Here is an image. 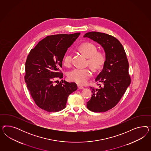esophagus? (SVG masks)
<instances>
[{
  "label": "esophagus",
  "mask_w": 151,
  "mask_h": 151,
  "mask_svg": "<svg viewBox=\"0 0 151 151\" xmlns=\"http://www.w3.org/2000/svg\"><path fill=\"white\" fill-rule=\"evenodd\" d=\"M78 90H82L84 88V87H82V86H80V85H78Z\"/></svg>",
  "instance_id": "obj_1"
}]
</instances>
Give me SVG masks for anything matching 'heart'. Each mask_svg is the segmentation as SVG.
Returning <instances> with one entry per match:
<instances>
[{
    "label": "heart",
    "instance_id": "heart-1",
    "mask_svg": "<svg viewBox=\"0 0 151 151\" xmlns=\"http://www.w3.org/2000/svg\"><path fill=\"white\" fill-rule=\"evenodd\" d=\"M79 49L86 57L88 58V64L96 70L101 69L105 63V56L97 52V47L90 42L83 43L79 46ZM72 55L67 53L64 56L63 63L65 66H69L71 62ZM92 71L88 68H75L68 73V78L73 81L83 85L91 76Z\"/></svg>",
    "mask_w": 151,
    "mask_h": 151
}]
</instances>
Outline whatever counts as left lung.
<instances>
[{
	"label": "left lung",
	"instance_id": "8db88e82",
	"mask_svg": "<svg viewBox=\"0 0 151 151\" xmlns=\"http://www.w3.org/2000/svg\"><path fill=\"white\" fill-rule=\"evenodd\" d=\"M99 44L105 52L103 69L96 77L99 88L91 87V99L87 109L92 112H104L116 105L131 83L128 60L124 47L114 37L102 32H91L83 36Z\"/></svg>",
	"mask_w": 151,
	"mask_h": 151
}]
</instances>
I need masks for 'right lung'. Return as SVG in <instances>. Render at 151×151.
Instances as JSON below:
<instances>
[{
    "label": "right lung",
    "mask_w": 151,
    "mask_h": 151,
    "mask_svg": "<svg viewBox=\"0 0 151 151\" xmlns=\"http://www.w3.org/2000/svg\"><path fill=\"white\" fill-rule=\"evenodd\" d=\"M80 32L46 37L30 51L25 63V81L37 105L47 112H58L66 107L69 95L78 89L76 83L64 81L63 60L68 49Z\"/></svg>",
    "instance_id": "right-lung-1"
}]
</instances>
